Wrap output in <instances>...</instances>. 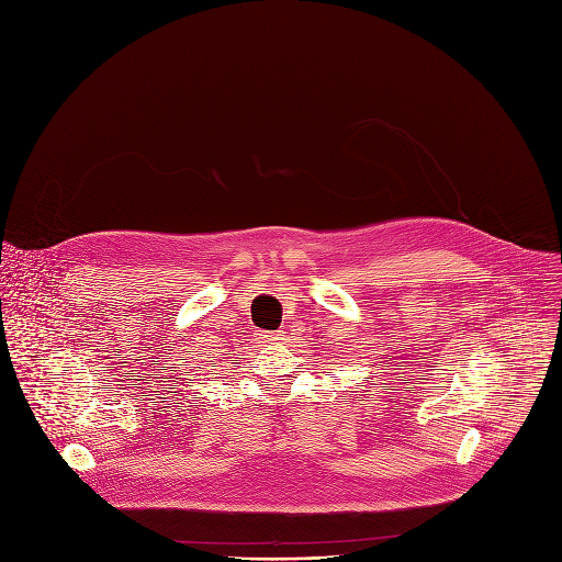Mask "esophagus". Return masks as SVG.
Returning a JSON list of instances; mask_svg holds the SVG:
<instances>
[{
  "mask_svg": "<svg viewBox=\"0 0 562 562\" xmlns=\"http://www.w3.org/2000/svg\"><path fill=\"white\" fill-rule=\"evenodd\" d=\"M279 335H281V330H277V333H270V335H263V339H279Z\"/></svg>",
  "mask_w": 562,
  "mask_h": 562,
  "instance_id": "34e87169",
  "label": "esophagus"
}]
</instances>
